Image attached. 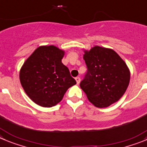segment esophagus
Returning <instances> with one entry per match:
<instances>
[{
    "label": "esophagus",
    "mask_w": 147,
    "mask_h": 147,
    "mask_svg": "<svg viewBox=\"0 0 147 147\" xmlns=\"http://www.w3.org/2000/svg\"><path fill=\"white\" fill-rule=\"evenodd\" d=\"M75 80H76V82H77V84H79V83H80V77H76V78H75Z\"/></svg>",
    "instance_id": "obj_1"
}]
</instances>
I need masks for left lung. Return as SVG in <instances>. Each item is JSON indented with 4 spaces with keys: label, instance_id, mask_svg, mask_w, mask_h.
I'll list each match as a JSON object with an SVG mask.
<instances>
[{
    "label": "left lung",
    "instance_id": "8db88e82",
    "mask_svg": "<svg viewBox=\"0 0 147 147\" xmlns=\"http://www.w3.org/2000/svg\"><path fill=\"white\" fill-rule=\"evenodd\" d=\"M84 53L88 70L80 88L94 106L107 107L125 92L131 77L129 69L112 49L96 46Z\"/></svg>",
    "mask_w": 147,
    "mask_h": 147
}]
</instances>
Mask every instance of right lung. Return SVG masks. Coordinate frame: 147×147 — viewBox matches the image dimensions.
Returning <instances> with one entry per match:
<instances>
[{
    "label": "right lung",
    "instance_id": "1",
    "mask_svg": "<svg viewBox=\"0 0 147 147\" xmlns=\"http://www.w3.org/2000/svg\"><path fill=\"white\" fill-rule=\"evenodd\" d=\"M64 51L54 46H40L24 61L20 72L22 86L33 102L51 107L61 101L69 88L76 84L62 64Z\"/></svg>",
    "mask_w": 147,
    "mask_h": 147
}]
</instances>
